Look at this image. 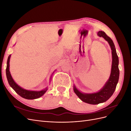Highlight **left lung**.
<instances>
[{
  "mask_svg": "<svg viewBox=\"0 0 131 131\" xmlns=\"http://www.w3.org/2000/svg\"><path fill=\"white\" fill-rule=\"evenodd\" d=\"M98 35L104 38L108 42L112 51V66L110 76L108 81L106 82L103 89L98 92L85 94L80 92L75 86L74 91L81 101L90 104H98L101 103L106 102L109 100L114 93L119 78V69H118V58L116 51L114 43L109 37L105 32L100 31Z\"/></svg>",
  "mask_w": 131,
  "mask_h": 131,
  "instance_id": "obj_1",
  "label": "left lung"
}]
</instances>
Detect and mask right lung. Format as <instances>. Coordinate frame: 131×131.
Masks as SVG:
<instances>
[{
    "mask_svg": "<svg viewBox=\"0 0 131 131\" xmlns=\"http://www.w3.org/2000/svg\"><path fill=\"white\" fill-rule=\"evenodd\" d=\"M10 57L11 55H9L8 58H7V66L6 69V77L10 86L18 95H19L22 98L27 99V100H34V99H37L42 96L46 92L47 88H46L45 89L40 91H28L22 89L17 84H16V82L14 81L13 78H12L9 71V62Z\"/></svg>",
    "mask_w": 131,
    "mask_h": 131,
    "instance_id": "right-lung-1",
    "label": "right lung"
}]
</instances>
